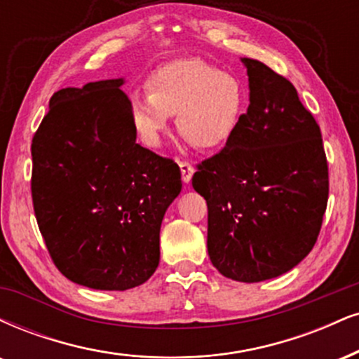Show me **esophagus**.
I'll list each match as a JSON object with an SVG mask.
<instances>
[{"instance_id":"obj_1","label":"esophagus","mask_w":359,"mask_h":359,"mask_svg":"<svg viewBox=\"0 0 359 359\" xmlns=\"http://www.w3.org/2000/svg\"><path fill=\"white\" fill-rule=\"evenodd\" d=\"M179 167H180V174H182V180L185 184H189L191 182V179H192V175H194V167H192V163L191 162H180L179 163Z\"/></svg>"}]
</instances>
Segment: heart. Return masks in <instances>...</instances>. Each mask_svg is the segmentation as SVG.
<instances>
[{"label": "heart", "mask_w": 359, "mask_h": 359, "mask_svg": "<svg viewBox=\"0 0 359 359\" xmlns=\"http://www.w3.org/2000/svg\"><path fill=\"white\" fill-rule=\"evenodd\" d=\"M145 86L149 97L132 95L128 109L133 127L149 147L161 144L168 116H177V130L194 147L221 149L234 137L248 109L243 79L201 58L163 63Z\"/></svg>", "instance_id": "b5f03b06"}]
</instances>
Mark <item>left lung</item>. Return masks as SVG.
<instances>
[{
	"instance_id": "8db88e82",
	"label": "left lung",
	"mask_w": 359,
	"mask_h": 359,
	"mask_svg": "<svg viewBox=\"0 0 359 359\" xmlns=\"http://www.w3.org/2000/svg\"><path fill=\"white\" fill-rule=\"evenodd\" d=\"M249 109L234 137L197 163L194 189L207 202V250L239 283L287 273L316 244L330 194L321 130L294 85L243 58Z\"/></svg>"
}]
</instances>
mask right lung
Returning a JSON list of instances; mask_svg holds the SVG:
<instances>
[{
  "mask_svg": "<svg viewBox=\"0 0 359 359\" xmlns=\"http://www.w3.org/2000/svg\"><path fill=\"white\" fill-rule=\"evenodd\" d=\"M123 80L62 88L32 140V198L46 249L65 278L100 291L144 284L161 259L180 168L135 142Z\"/></svg>",
  "mask_w": 359,
  "mask_h": 359,
  "instance_id": "obj_1",
  "label": "right lung"
}]
</instances>
